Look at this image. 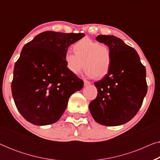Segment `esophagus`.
<instances>
[{"label":"esophagus","instance_id":"1","mask_svg":"<svg viewBox=\"0 0 160 160\" xmlns=\"http://www.w3.org/2000/svg\"><path fill=\"white\" fill-rule=\"evenodd\" d=\"M84 86L87 87V86H89V85L90 84V82H88V81L84 80Z\"/></svg>","mask_w":160,"mask_h":160}]
</instances>
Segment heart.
Listing matches in <instances>:
<instances>
[{
	"mask_svg": "<svg viewBox=\"0 0 160 160\" xmlns=\"http://www.w3.org/2000/svg\"><path fill=\"white\" fill-rule=\"evenodd\" d=\"M75 53L65 52L64 60L68 71L73 75H78L82 70L86 69L89 78H102L110 70L112 54L106 45L84 38L73 45Z\"/></svg>",
	"mask_w": 160,
	"mask_h": 160,
	"instance_id": "obj_1",
	"label": "heart"
}]
</instances>
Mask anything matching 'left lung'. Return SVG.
I'll return each mask as SVG.
<instances>
[{"instance_id":"1","label":"left lung","mask_w":160,"mask_h":160,"mask_svg":"<svg viewBox=\"0 0 160 160\" xmlns=\"http://www.w3.org/2000/svg\"><path fill=\"white\" fill-rule=\"evenodd\" d=\"M96 40L109 47L112 62L108 74L95 82L98 93L89 111L102 125H121L132 119L143 103L147 92L146 68L137 52L122 39L99 35Z\"/></svg>"}]
</instances>
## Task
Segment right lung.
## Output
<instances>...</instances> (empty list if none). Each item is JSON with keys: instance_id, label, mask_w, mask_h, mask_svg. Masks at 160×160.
<instances>
[{"instance_id": "add662e5", "label": "right lung", "mask_w": 160, "mask_h": 160, "mask_svg": "<svg viewBox=\"0 0 160 160\" xmlns=\"http://www.w3.org/2000/svg\"><path fill=\"white\" fill-rule=\"evenodd\" d=\"M84 33L45 31L24 46L14 65L12 96L22 116L35 125L55 123L84 82L68 70L64 55Z\"/></svg>"}]
</instances>
